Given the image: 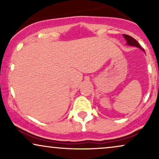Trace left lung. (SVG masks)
<instances>
[{"mask_svg":"<svg viewBox=\"0 0 159 159\" xmlns=\"http://www.w3.org/2000/svg\"><path fill=\"white\" fill-rule=\"evenodd\" d=\"M123 37L125 38V39L126 40V42H127L126 44L128 45H131V46H135V47H137V48H139L140 49H141L142 51H143L144 52L143 48H141V46L139 45V43H138V42H137L136 40L134 39V38L132 37V36H129V35H126V34H123Z\"/></svg>","mask_w":159,"mask_h":159,"instance_id":"obj_1","label":"left lung"}]
</instances>
